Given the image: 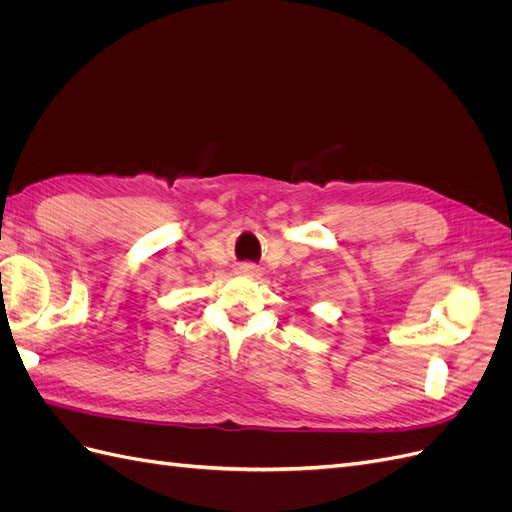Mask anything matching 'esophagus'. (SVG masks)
I'll list each match as a JSON object with an SVG mask.
<instances>
[{"label":"esophagus","instance_id":"obj_1","mask_svg":"<svg viewBox=\"0 0 512 512\" xmlns=\"http://www.w3.org/2000/svg\"><path fill=\"white\" fill-rule=\"evenodd\" d=\"M239 273L247 275V277H256L258 275V269L252 265V262H245V265L239 267Z\"/></svg>","mask_w":512,"mask_h":512}]
</instances>
